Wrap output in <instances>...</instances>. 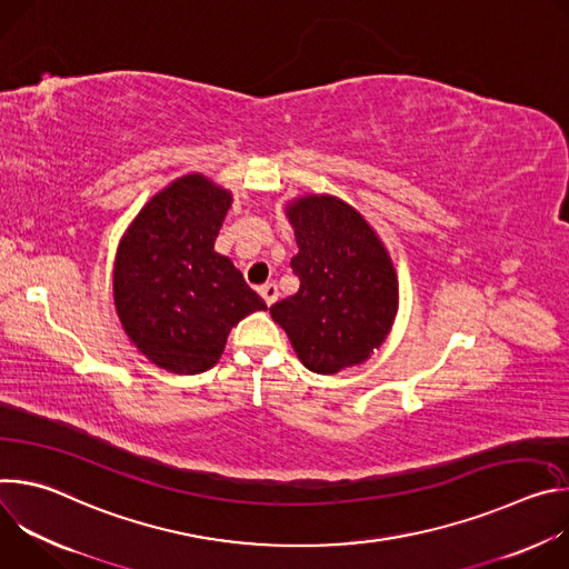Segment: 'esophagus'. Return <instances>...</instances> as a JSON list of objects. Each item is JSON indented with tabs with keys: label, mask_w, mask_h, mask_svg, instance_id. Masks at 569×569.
<instances>
[{
	"label": "esophagus",
	"mask_w": 569,
	"mask_h": 569,
	"mask_svg": "<svg viewBox=\"0 0 569 569\" xmlns=\"http://www.w3.org/2000/svg\"><path fill=\"white\" fill-rule=\"evenodd\" d=\"M259 292H261V297L266 299L268 306H272V303L279 299V288H277L274 283H263V286L259 288Z\"/></svg>",
	"instance_id": "esophagus-1"
}]
</instances>
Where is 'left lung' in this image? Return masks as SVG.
Here are the masks:
<instances>
[{
	"instance_id": "8db88e82",
	"label": "left lung",
	"mask_w": 569,
	"mask_h": 569,
	"mask_svg": "<svg viewBox=\"0 0 569 569\" xmlns=\"http://www.w3.org/2000/svg\"><path fill=\"white\" fill-rule=\"evenodd\" d=\"M299 252V290L270 306L301 365L333 376L362 365L387 340L398 312V274L365 216L329 193L283 207Z\"/></svg>"
}]
</instances>
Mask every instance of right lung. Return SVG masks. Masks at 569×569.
<instances>
[{"instance_id": "add662e5", "label": "right lung", "mask_w": 569, "mask_h": 569, "mask_svg": "<svg viewBox=\"0 0 569 569\" xmlns=\"http://www.w3.org/2000/svg\"><path fill=\"white\" fill-rule=\"evenodd\" d=\"M233 202L229 189L187 173L157 191L123 231L114 308L130 342L159 369H211L240 319L266 310L229 257L213 250Z\"/></svg>"}]
</instances>
